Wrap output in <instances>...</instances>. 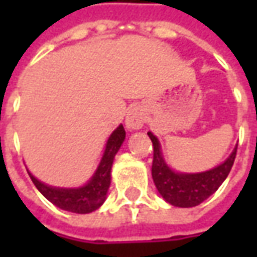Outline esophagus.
<instances>
[{
	"label": "esophagus",
	"instance_id": "1",
	"mask_svg": "<svg viewBox=\"0 0 257 257\" xmlns=\"http://www.w3.org/2000/svg\"><path fill=\"white\" fill-rule=\"evenodd\" d=\"M145 123V112L142 110V107H134L131 108L125 119V125L129 131H138L143 126Z\"/></svg>",
	"mask_w": 257,
	"mask_h": 257
}]
</instances>
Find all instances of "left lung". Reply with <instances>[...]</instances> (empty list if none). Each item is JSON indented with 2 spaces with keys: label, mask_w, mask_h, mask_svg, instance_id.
Returning a JSON list of instances; mask_svg holds the SVG:
<instances>
[{
  "label": "left lung",
  "mask_w": 257,
  "mask_h": 257,
  "mask_svg": "<svg viewBox=\"0 0 257 257\" xmlns=\"http://www.w3.org/2000/svg\"><path fill=\"white\" fill-rule=\"evenodd\" d=\"M147 135L153 142L154 150L151 167L153 180L162 198L173 206L191 208L209 198L226 180L237 156L235 147L226 161L210 171L201 173H178L172 171L164 161L158 139L151 132Z\"/></svg>",
  "instance_id": "left-lung-1"
}]
</instances>
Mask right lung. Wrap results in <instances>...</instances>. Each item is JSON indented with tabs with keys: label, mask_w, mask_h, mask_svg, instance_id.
Here are the masks:
<instances>
[{
	"label": "right lung",
	"mask_w": 257,
	"mask_h": 257,
	"mask_svg": "<svg viewBox=\"0 0 257 257\" xmlns=\"http://www.w3.org/2000/svg\"><path fill=\"white\" fill-rule=\"evenodd\" d=\"M125 139V129L119 125L107 140L106 150L101 157V161L88 183L78 189H59L41 183L30 172L31 180L38 191L53 205L63 210L73 213H90L100 206L106 199L107 190L111 182V167L114 157L119 150Z\"/></svg>",
	"instance_id": "add662e5"
}]
</instances>
